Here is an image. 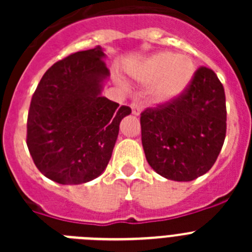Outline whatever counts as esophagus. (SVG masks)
<instances>
[{"label": "esophagus", "instance_id": "34e87169", "mask_svg": "<svg viewBox=\"0 0 252 252\" xmlns=\"http://www.w3.org/2000/svg\"><path fill=\"white\" fill-rule=\"evenodd\" d=\"M130 107H131V111H132V115L139 116L140 113H141V108H142V107L140 106V104L137 103V102H132Z\"/></svg>", "mask_w": 252, "mask_h": 252}]
</instances>
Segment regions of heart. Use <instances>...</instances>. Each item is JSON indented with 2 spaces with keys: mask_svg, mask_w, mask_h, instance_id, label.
<instances>
[{
  "mask_svg": "<svg viewBox=\"0 0 252 252\" xmlns=\"http://www.w3.org/2000/svg\"><path fill=\"white\" fill-rule=\"evenodd\" d=\"M131 75L142 84H154L153 101L164 104L183 94L192 81L193 64L188 58L161 51L142 60L131 70Z\"/></svg>",
  "mask_w": 252,
  "mask_h": 252,
  "instance_id": "obj_1",
  "label": "heart"
}]
</instances>
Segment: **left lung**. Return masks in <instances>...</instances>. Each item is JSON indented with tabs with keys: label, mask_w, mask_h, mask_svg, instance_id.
<instances>
[{
	"label": "left lung",
	"mask_w": 252,
	"mask_h": 252,
	"mask_svg": "<svg viewBox=\"0 0 252 252\" xmlns=\"http://www.w3.org/2000/svg\"><path fill=\"white\" fill-rule=\"evenodd\" d=\"M226 95L212 69L201 66L180 97L141 113V141L149 165L175 182L206 174L226 137Z\"/></svg>",
	"instance_id": "left-lung-1"
}]
</instances>
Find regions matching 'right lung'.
<instances>
[{
  "mask_svg": "<svg viewBox=\"0 0 252 252\" xmlns=\"http://www.w3.org/2000/svg\"><path fill=\"white\" fill-rule=\"evenodd\" d=\"M95 46L59 60L45 72L31 98L28 148L35 165L59 184H83L102 174L127 106L101 94L110 70Z\"/></svg>",
  "mask_w": 252,
  "mask_h": 252,
  "instance_id": "add662e5",
  "label": "right lung"
}]
</instances>
